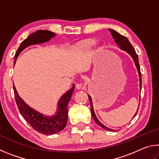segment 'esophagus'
I'll list each match as a JSON object with an SVG mask.
<instances>
[{
  "label": "esophagus",
  "instance_id": "esophagus-1",
  "mask_svg": "<svg viewBox=\"0 0 159 159\" xmlns=\"http://www.w3.org/2000/svg\"><path fill=\"white\" fill-rule=\"evenodd\" d=\"M82 86H83V84L82 83H77V84H76V89H80V88H82Z\"/></svg>",
  "mask_w": 159,
  "mask_h": 159
}]
</instances>
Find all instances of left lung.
Masks as SVG:
<instances>
[{"label": "left lung", "mask_w": 159, "mask_h": 159, "mask_svg": "<svg viewBox=\"0 0 159 159\" xmlns=\"http://www.w3.org/2000/svg\"><path fill=\"white\" fill-rule=\"evenodd\" d=\"M109 30L110 31V32H111L113 39H114L116 43L118 45V46H119L120 49L123 50H125V52H127L129 54V55L131 56L132 58L133 59L134 64H135V66L137 67V69H138V74H139V83H140V84H139V87H140V90H141V88H142V79H141L140 66H139L138 57V55H137V53L135 52V50H134V48L133 47V45H131V43H130V41H128V39H127V38L122 36V35H120L119 33H118V32L116 31L115 30H113V29H109ZM88 98H89V100H90V103L91 114H92L93 119L95 120V121L96 122V123H98V124L99 126H101V127L102 128H104V130H108V131H115L114 130H112V129H110L109 128L106 127L105 125L102 124V123L98 119V118H97V116H95V111H94V109H93L92 98H91V97L90 95H88ZM138 109H139V107H138V110H137V112L135 113V114L134 115L133 118L136 116L137 113H138Z\"/></svg>", "instance_id": "obj_1"}]
</instances>
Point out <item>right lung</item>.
Instances as JSON below:
<instances>
[{"instance_id":"1","label":"right lung","mask_w":159,"mask_h":159,"mask_svg":"<svg viewBox=\"0 0 159 159\" xmlns=\"http://www.w3.org/2000/svg\"><path fill=\"white\" fill-rule=\"evenodd\" d=\"M55 36L53 32L47 30H39L26 38L21 43L15 55V63L22 50L32 45L43 43ZM75 85L61 97L57 103V112L52 116H48L32 109L18 95L15 86L13 85L15 101L21 115L25 118L35 130L43 134H54L62 130L68 119V104L73 95Z\"/></svg>"}]
</instances>
